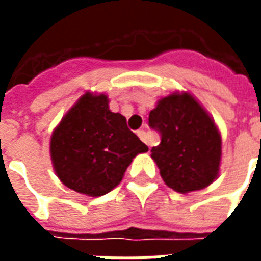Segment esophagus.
I'll return each mask as SVG.
<instances>
[{
  "instance_id": "esophagus-1",
  "label": "esophagus",
  "mask_w": 261,
  "mask_h": 261,
  "mask_svg": "<svg viewBox=\"0 0 261 261\" xmlns=\"http://www.w3.org/2000/svg\"><path fill=\"white\" fill-rule=\"evenodd\" d=\"M137 136L140 137V140H141V141H144L145 144H148L147 131H145V130H138V131H137ZM148 145H149V144H148Z\"/></svg>"
}]
</instances>
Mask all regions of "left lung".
Segmentation results:
<instances>
[{"instance_id":"1","label":"left lung","mask_w":261,"mask_h":261,"mask_svg":"<svg viewBox=\"0 0 261 261\" xmlns=\"http://www.w3.org/2000/svg\"><path fill=\"white\" fill-rule=\"evenodd\" d=\"M148 123L161 136L151 156L170 189L179 193L201 190L218 177L221 134L190 93L162 97Z\"/></svg>"}]
</instances>
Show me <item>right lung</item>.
Wrapping results in <instances>:
<instances>
[{
    "label": "right lung",
    "instance_id": "right-lung-1",
    "mask_svg": "<svg viewBox=\"0 0 261 261\" xmlns=\"http://www.w3.org/2000/svg\"><path fill=\"white\" fill-rule=\"evenodd\" d=\"M148 147L109 109L106 95L85 93L54 130L50 155L60 180L86 196L99 197L119 185L125 169Z\"/></svg>",
    "mask_w": 261,
    "mask_h": 261
}]
</instances>
